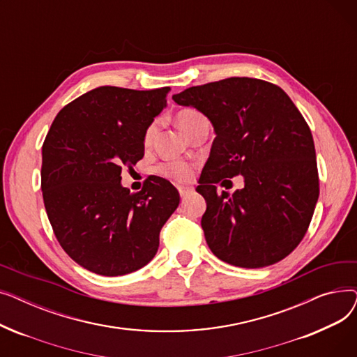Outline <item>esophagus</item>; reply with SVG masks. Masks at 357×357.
<instances>
[{
  "label": "esophagus",
  "instance_id": "34e87169",
  "mask_svg": "<svg viewBox=\"0 0 357 357\" xmlns=\"http://www.w3.org/2000/svg\"><path fill=\"white\" fill-rule=\"evenodd\" d=\"M178 191H179V195H181L182 199H186V197L191 195V194L194 192V190H192V188H188V186H179Z\"/></svg>",
  "mask_w": 357,
  "mask_h": 357
}]
</instances>
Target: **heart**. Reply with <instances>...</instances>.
<instances>
[{"mask_svg": "<svg viewBox=\"0 0 357 357\" xmlns=\"http://www.w3.org/2000/svg\"><path fill=\"white\" fill-rule=\"evenodd\" d=\"M175 120H176L179 128L186 136H190V137L201 127L208 126L207 117H205L199 109H197L194 107L181 108L176 112ZM156 131H158V123L152 121L147 126V128L144 131L143 140L146 144L152 143V140L155 139ZM159 171L166 178H172L175 181L183 182V181H188L192 176V165L186 163V162H167L159 167Z\"/></svg>", "mask_w": 357, "mask_h": 357, "instance_id": "b5f03b06", "label": "heart"}]
</instances>
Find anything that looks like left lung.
Here are the masks:
<instances>
[{"instance_id":"1","label":"left lung","mask_w":357,"mask_h":357,"mask_svg":"<svg viewBox=\"0 0 357 357\" xmlns=\"http://www.w3.org/2000/svg\"><path fill=\"white\" fill-rule=\"evenodd\" d=\"M172 100L199 109L217 135L197 186L207 201L201 227L211 252L249 269L287 257L304 238L320 194L301 112L282 88L255 78L191 86ZM237 174L245 189L216 192L215 183Z\"/></svg>"}]
</instances>
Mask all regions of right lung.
Masks as SVG:
<instances>
[{
    "mask_svg": "<svg viewBox=\"0 0 357 357\" xmlns=\"http://www.w3.org/2000/svg\"><path fill=\"white\" fill-rule=\"evenodd\" d=\"M169 86H100L65 105L42 147V192L53 233L78 265L102 276L146 266L163 224L179 205L175 186L149 176L142 191L121 169L144 155V131L166 107Z\"/></svg>",
    "mask_w": 357,
    "mask_h": 357,
    "instance_id": "1",
    "label": "right lung"
}]
</instances>
